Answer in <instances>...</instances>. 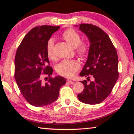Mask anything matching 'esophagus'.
Here are the masks:
<instances>
[{
    "label": "esophagus",
    "instance_id": "obj_1",
    "mask_svg": "<svg viewBox=\"0 0 134 134\" xmlns=\"http://www.w3.org/2000/svg\"><path fill=\"white\" fill-rule=\"evenodd\" d=\"M67 82H68V83H71V84H73V83H74V82H73L72 80H70V79H67Z\"/></svg>",
    "mask_w": 134,
    "mask_h": 134
}]
</instances>
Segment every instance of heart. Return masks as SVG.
I'll return each mask as SVG.
<instances>
[{"label": "heart", "mask_w": 134, "mask_h": 134, "mask_svg": "<svg viewBox=\"0 0 134 134\" xmlns=\"http://www.w3.org/2000/svg\"><path fill=\"white\" fill-rule=\"evenodd\" d=\"M62 37L71 47L76 49V53L80 57H84L88 52L87 44L81 42V37L77 32L72 29H66L62 34ZM54 41L50 39L46 44V53L49 59L54 60ZM80 68V63L76 60H63L56 66L55 70L58 74L65 77H71Z\"/></svg>", "instance_id": "heart-1"}]
</instances>
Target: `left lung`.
<instances>
[{
	"mask_svg": "<svg viewBox=\"0 0 134 134\" xmlns=\"http://www.w3.org/2000/svg\"><path fill=\"white\" fill-rule=\"evenodd\" d=\"M79 29L87 36L90 45L87 62L80 73L87 78L81 81L84 90L77 98L85 104H98L109 96L118 79L117 52L109 36L99 27L80 24ZM90 76L93 80L88 82Z\"/></svg>",
	"mask_w": 134,
	"mask_h": 134,
	"instance_id": "1",
	"label": "left lung"
}]
</instances>
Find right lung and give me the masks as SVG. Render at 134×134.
Masks as SVG:
<instances>
[{
    "label": "right lung",
    "mask_w": 134,
    "mask_h": 134,
    "mask_svg": "<svg viewBox=\"0 0 134 134\" xmlns=\"http://www.w3.org/2000/svg\"><path fill=\"white\" fill-rule=\"evenodd\" d=\"M59 28V26L51 25L34 27L23 38L16 51L14 60L16 82L21 94L35 107H43L55 101L60 87L66 83V79L61 76L51 77L46 83L41 80L42 73L49 77L52 74L46 44L52 35Z\"/></svg>",
    "instance_id": "right-lung-1"
}]
</instances>
